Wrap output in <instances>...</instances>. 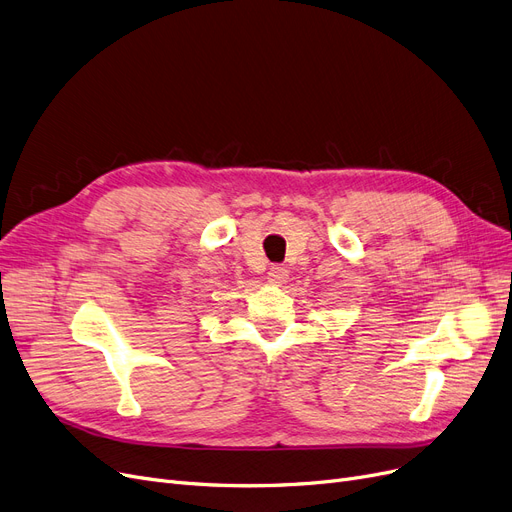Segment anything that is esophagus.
<instances>
[{"label":"esophagus","mask_w":512,"mask_h":512,"mask_svg":"<svg viewBox=\"0 0 512 512\" xmlns=\"http://www.w3.org/2000/svg\"><path fill=\"white\" fill-rule=\"evenodd\" d=\"M287 278H289V272H287L285 268H282V266H272L270 272H268V280L272 282V285H276V287L285 285Z\"/></svg>","instance_id":"esophagus-1"}]
</instances>
